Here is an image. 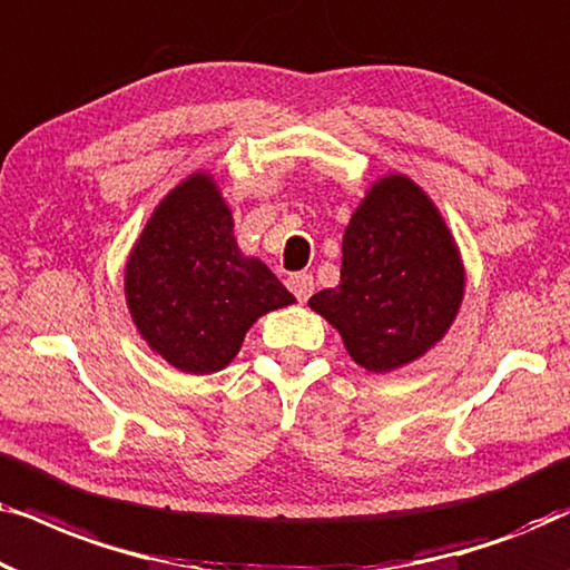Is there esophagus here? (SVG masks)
Listing matches in <instances>:
<instances>
[{"instance_id":"1","label":"esophagus","mask_w":570,"mask_h":570,"mask_svg":"<svg viewBox=\"0 0 570 570\" xmlns=\"http://www.w3.org/2000/svg\"><path fill=\"white\" fill-rule=\"evenodd\" d=\"M287 287H291V293L303 303L308 301L311 293H314V277H311L308 272H298V275L287 277Z\"/></svg>"}]
</instances>
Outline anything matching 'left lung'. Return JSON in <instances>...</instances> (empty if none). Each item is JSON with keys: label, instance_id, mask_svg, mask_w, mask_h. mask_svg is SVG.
I'll use <instances>...</instances> for the list:
<instances>
[{"label": "left lung", "instance_id": "1", "mask_svg": "<svg viewBox=\"0 0 570 570\" xmlns=\"http://www.w3.org/2000/svg\"><path fill=\"white\" fill-rule=\"evenodd\" d=\"M464 267L439 207L407 176L371 186L342 238L340 285L308 306L342 334L365 371L386 373L425 355L449 332Z\"/></svg>", "mask_w": 570, "mask_h": 570}]
</instances>
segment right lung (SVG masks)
<instances>
[{
	"label": "right lung",
	"mask_w": 570,
	"mask_h": 570,
	"mask_svg": "<svg viewBox=\"0 0 570 570\" xmlns=\"http://www.w3.org/2000/svg\"><path fill=\"white\" fill-rule=\"evenodd\" d=\"M131 322L184 373H215L246 332L295 298L267 264L246 256L233 215L209 174H191L155 207L124 272Z\"/></svg>",
	"instance_id": "add662e5"
}]
</instances>
